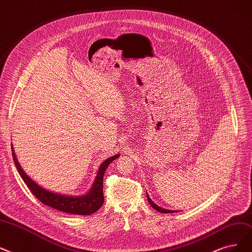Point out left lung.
Wrapping results in <instances>:
<instances>
[{"mask_svg": "<svg viewBox=\"0 0 252 252\" xmlns=\"http://www.w3.org/2000/svg\"><path fill=\"white\" fill-rule=\"evenodd\" d=\"M148 195V194H147ZM148 201H149V203L151 204V206L154 208V209H156L157 211H159V212H161V213H173V212H177L176 210H169V209H165V208H163V207H160V206H158L157 204H155V203L152 201V199L150 198V196L148 195Z\"/></svg>", "mask_w": 252, "mask_h": 252, "instance_id": "left-lung-1", "label": "left lung"}]
</instances>
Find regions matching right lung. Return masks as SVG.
<instances>
[{
	"mask_svg": "<svg viewBox=\"0 0 252 252\" xmlns=\"http://www.w3.org/2000/svg\"><path fill=\"white\" fill-rule=\"evenodd\" d=\"M12 148V157H13L16 169L26 183L28 188L31 189L32 193L38 200H40L43 204L50 206L54 209L61 210L63 212L70 213V214H77V215H90L94 212H96L103 204V174L106 170L109 165L118 157L120 155L117 154L112 157L107 158L103 161L97 171V175L94 179V183L91 189L87 191L86 194L75 196V195H66V194H59L55 191H51L49 189H46L45 188L41 187L37 183H34L32 179L26 173V171L22 169L20 166L16 155L14 153L13 145H11Z\"/></svg>",
	"mask_w": 252,
	"mask_h": 252,
	"instance_id": "obj_1",
	"label": "right lung"
}]
</instances>
